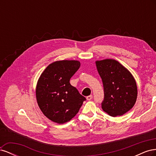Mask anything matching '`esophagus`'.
I'll return each mask as SVG.
<instances>
[{
	"label": "esophagus",
	"instance_id": "obj_1",
	"mask_svg": "<svg viewBox=\"0 0 156 156\" xmlns=\"http://www.w3.org/2000/svg\"><path fill=\"white\" fill-rule=\"evenodd\" d=\"M92 98H93V96H92V95H90V96H88L87 97V100H92Z\"/></svg>",
	"mask_w": 156,
	"mask_h": 156
}]
</instances>
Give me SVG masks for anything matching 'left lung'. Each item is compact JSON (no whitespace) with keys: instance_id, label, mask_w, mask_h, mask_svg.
Listing matches in <instances>:
<instances>
[{"instance_id":"left-lung-1","label":"left lung","mask_w":156,"mask_h":156,"mask_svg":"<svg viewBox=\"0 0 156 156\" xmlns=\"http://www.w3.org/2000/svg\"><path fill=\"white\" fill-rule=\"evenodd\" d=\"M96 64L104 90L102 109L111 116L123 115L134 106L137 97L134 77L115 60L96 61Z\"/></svg>"}]
</instances>
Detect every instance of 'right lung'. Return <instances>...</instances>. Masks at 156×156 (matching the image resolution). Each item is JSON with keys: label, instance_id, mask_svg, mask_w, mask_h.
Instances as JSON below:
<instances>
[{"label": "right lung", "instance_id": "obj_1", "mask_svg": "<svg viewBox=\"0 0 156 156\" xmlns=\"http://www.w3.org/2000/svg\"><path fill=\"white\" fill-rule=\"evenodd\" d=\"M80 66L77 60L56 61L45 68L37 81V104L44 115L56 123L73 119L86 100L69 83Z\"/></svg>", "mask_w": 156, "mask_h": 156}]
</instances>
